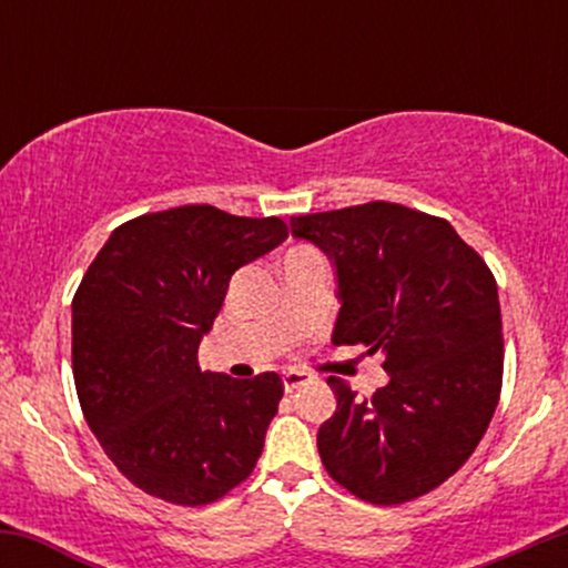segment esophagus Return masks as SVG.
I'll list each match as a JSON object with an SVG mask.
<instances>
[{
	"label": "esophagus",
	"mask_w": 568,
	"mask_h": 568,
	"mask_svg": "<svg viewBox=\"0 0 568 568\" xmlns=\"http://www.w3.org/2000/svg\"><path fill=\"white\" fill-rule=\"evenodd\" d=\"M306 382H312V374H306V371H302V368H288V371H283V387H285V393H293V389H298V387H302V384H306Z\"/></svg>",
	"instance_id": "obj_1"
}]
</instances>
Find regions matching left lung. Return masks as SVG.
Returning <instances> with one entry per match:
<instances>
[{"mask_svg":"<svg viewBox=\"0 0 568 568\" xmlns=\"http://www.w3.org/2000/svg\"><path fill=\"white\" fill-rule=\"evenodd\" d=\"M336 266L334 344L379 349L389 382L371 397L328 376L336 410L317 452L338 486L371 505L438 488L470 459L499 403L497 280L446 219L366 202L291 219Z\"/></svg>","mask_w":568,"mask_h":568,"instance_id":"left-lung-1","label":"left lung"}]
</instances>
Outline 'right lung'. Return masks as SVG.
I'll return each instance as SVG.
<instances>
[{"label": "right lung", "mask_w": 568, "mask_h": 568, "mask_svg": "<svg viewBox=\"0 0 568 568\" xmlns=\"http://www.w3.org/2000/svg\"><path fill=\"white\" fill-rule=\"evenodd\" d=\"M288 237L283 219L181 205L116 226L71 302V366L88 427L133 486L211 505L256 467L283 379L202 371L197 347L240 266Z\"/></svg>", "instance_id": "obj_1"}]
</instances>
